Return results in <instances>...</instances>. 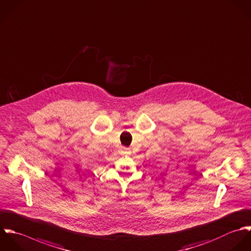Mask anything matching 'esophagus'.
I'll return each mask as SVG.
<instances>
[{
	"label": "esophagus",
	"instance_id": "34e87169",
	"mask_svg": "<svg viewBox=\"0 0 251 251\" xmlns=\"http://www.w3.org/2000/svg\"><path fill=\"white\" fill-rule=\"evenodd\" d=\"M121 154H122V155H129V154H130V150L127 149V148L123 147V148L121 149Z\"/></svg>",
	"mask_w": 251,
	"mask_h": 251
}]
</instances>
